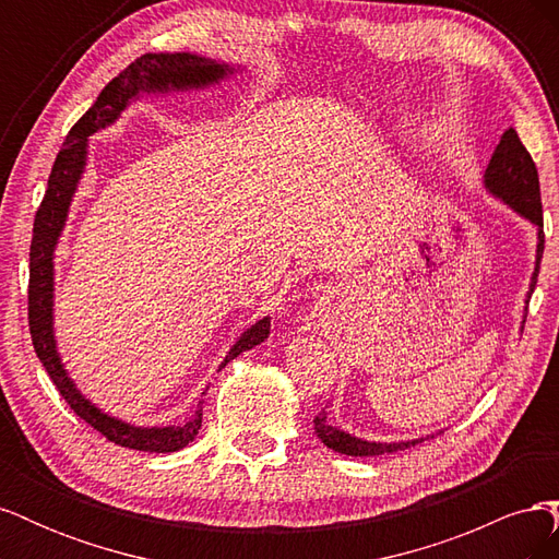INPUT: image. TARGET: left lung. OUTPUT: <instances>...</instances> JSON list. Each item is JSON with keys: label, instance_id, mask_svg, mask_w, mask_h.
Wrapping results in <instances>:
<instances>
[{"label": "left lung", "instance_id": "1", "mask_svg": "<svg viewBox=\"0 0 559 559\" xmlns=\"http://www.w3.org/2000/svg\"><path fill=\"white\" fill-rule=\"evenodd\" d=\"M483 186L485 191L501 200L503 205H509L515 214L522 218H527L530 224L536 226V261H534V273L530 282V292L527 300L536 286L538 277V267H540V257H544V210H540V189H538V173L536 165L530 156V151L522 146L518 132L513 128L506 130L501 134V142L497 144L492 158H489L487 170L483 175ZM524 326V319H522ZM314 433L321 443L326 448L349 454V456H378V454H389V452H399L411 445H417L421 441H427L425 436L413 438V441H399V443H380V441H364V438L352 436L343 429L331 427L329 425V413L321 411L314 417Z\"/></svg>", "mask_w": 559, "mask_h": 559}]
</instances>
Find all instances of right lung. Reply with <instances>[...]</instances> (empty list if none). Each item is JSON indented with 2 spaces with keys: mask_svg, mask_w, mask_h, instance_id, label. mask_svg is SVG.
<instances>
[{
  "mask_svg": "<svg viewBox=\"0 0 559 559\" xmlns=\"http://www.w3.org/2000/svg\"><path fill=\"white\" fill-rule=\"evenodd\" d=\"M240 67L202 58L198 53H146L130 62L126 70L111 79L105 91L99 93L95 105L79 118V123L67 134L60 154L48 177V189L35 216V230H32L29 245V289H27V317L32 345L46 373L58 386V392L67 405L93 429L103 433L107 441L144 452H177L189 445L198 436L202 425V401L198 403L195 415L186 425L170 427H134L130 421L118 419L105 411H99L91 399L79 392V386L64 370L58 354L56 331H53V259L60 235L67 224V214L79 189V181L86 170L88 160V138L97 130L111 126L130 103L140 95H167L183 91H202L226 81ZM270 333V317L251 324L235 345L228 349L226 359L218 366L222 370L238 354L261 345ZM205 394V392H202Z\"/></svg>",
  "mask_w": 559,
  "mask_h": 559,
  "instance_id": "right-lung-1",
  "label": "right lung"
}]
</instances>
